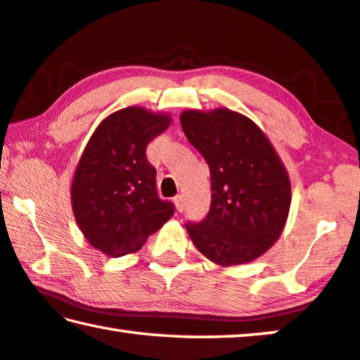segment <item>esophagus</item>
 Instances as JSON below:
<instances>
[{"label":"esophagus","instance_id":"esophagus-1","mask_svg":"<svg viewBox=\"0 0 360 360\" xmlns=\"http://www.w3.org/2000/svg\"><path fill=\"white\" fill-rule=\"evenodd\" d=\"M173 203H174V207H176V211H181L184 210V198H182V195H176L174 198H173Z\"/></svg>","mask_w":360,"mask_h":360}]
</instances>
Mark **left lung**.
<instances>
[{"mask_svg":"<svg viewBox=\"0 0 360 360\" xmlns=\"http://www.w3.org/2000/svg\"><path fill=\"white\" fill-rule=\"evenodd\" d=\"M181 127L210 167L211 207L186 224L198 252L214 264H247L282 236L292 203L287 169L253 120L221 107L184 110Z\"/></svg>","mask_w":360,"mask_h":360,"instance_id":"obj_1","label":"left lung"}]
</instances>
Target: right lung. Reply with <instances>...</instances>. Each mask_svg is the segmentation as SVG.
Returning a JSON list of instances; mask_svg holds the SVG:
<instances>
[{
	"instance_id": "1",
	"label": "right lung",
	"mask_w": 360,
	"mask_h": 360,
	"mask_svg": "<svg viewBox=\"0 0 360 360\" xmlns=\"http://www.w3.org/2000/svg\"><path fill=\"white\" fill-rule=\"evenodd\" d=\"M171 124V117L144 107L120 108L102 120L73 174L72 210L89 245L118 258L136 253L174 213L160 200L157 169L146 147Z\"/></svg>"
}]
</instances>
